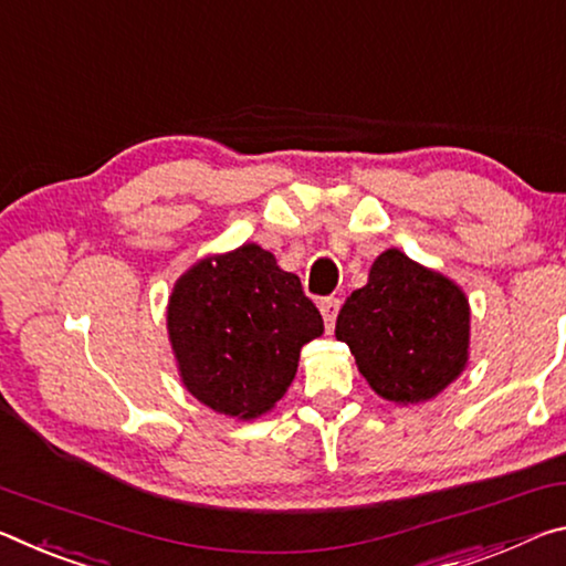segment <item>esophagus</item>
<instances>
[{
  "mask_svg": "<svg viewBox=\"0 0 566 566\" xmlns=\"http://www.w3.org/2000/svg\"><path fill=\"white\" fill-rule=\"evenodd\" d=\"M340 311V301L338 298H323L321 301V316L323 321H326V328L331 331L333 323H336V316Z\"/></svg>",
  "mask_w": 566,
  "mask_h": 566,
  "instance_id": "esophagus-1",
  "label": "esophagus"
}]
</instances>
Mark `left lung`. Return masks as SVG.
Masks as SVG:
<instances>
[{
	"label": "left lung",
	"instance_id": "1",
	"mask_svg": "<svg viewBox=\"0 0 566 566\" xmlns=\"http://www.w3.org/2000/svg\"><path fill=\"white\" fill-rule=\"evenodd\" d=\"M469 321L457 283L391 248L346 298L336 338L378 396L406 406L439 396L467 368Z\"/></svg>",
	"mask_w": 566,
	"mask_h": 566
}]
</instances>
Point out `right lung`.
Returning <instances> with one entry per match:
<instances>
[{
    "label": "right lung",
    "instance_id": "obj_1",
    "mask_svg": "<svg viewBox=\"0 0 566 566\" xmlns=\"http://www.w3.org/2000/svg\"><path fill=\"white\" fill-rule=\"evenodd\" d=\"M323 333L301 277L245 243L185 271L168 303V336L188 391L212 411L258 419L289 391L301 348Z\"/></svg>",
    "mask_w": 566,
    "mask_h": 566
}]
</instances>
